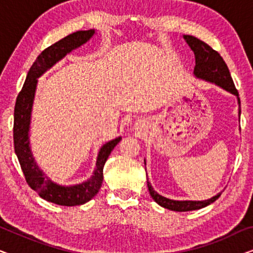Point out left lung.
I'll use <instances>...</instances> for the list:
<instances>
[{
  "mask_svg": "<svg viewBox=\"0 0 253 253\" xmlns=\"http://www.w3.org/2000/svg\"><path fill=\"white\" fill-rule=\"evenodd\" d=\"M184 39L190 48L195 53L196 58V65H195V75L197 77L205 79L211 83L221 86V87L226 89V91L233 93L237 96L238 105H240V115H241V100L238 98V91L235 87V84L231 78L229 69H228L226 62L221 57V55L214 50L212 47L209 46L206 42H204L198 38L193 36H184ZM147 186L148 191H150L152 198L157 202L159 205L165 207V209L177 211V212H188V211H195L200 210L210 204L215 202V200L221 196L219 195L214 196L213 198L203 200V202H190V200H183V202H178V200H170L168 198H165L160 195H158L152 188L151 183L148 182L147 178Z\"/></svg>",
  "mask_w": 253,
  "mask_h": 253,
  "instance_id": "left-lung-1",
  "label": "left lung"
}]
</instances>
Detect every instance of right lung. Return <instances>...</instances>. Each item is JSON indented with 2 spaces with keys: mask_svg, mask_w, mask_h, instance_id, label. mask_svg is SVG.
<instances>
[{
  "mask_svg": "<svg viewBox=\"0 0 253 253\" xmlns=\"http://www.w3.org/2000/svg\"><path fill=\"white\" fill-rule=\"evenodd\" d=\"M94 34V30L77 31V32L69 34L57 42L47 47L42 50L37 60L34 61L32 67L30 68L29 74L26 76V81L24 83L22 91L17 96L15 105V119H13V144L15 152L18 158L20 167L25 176L27 184L38 192L41 198L48 202L57 204L62 206H76L83 205L91 200L98 193L100 186L103 181V166H105L109 154L113 148L120 143L121 137L110 140L101 147L99 152L96 168L94 174L87 182L75 186H61L55 184L49 178L44 177L42 171L38 168L33 160L30 150L29 141V127L31 110L36 92L38 77H40L47 69L60 61L72 49L82 46Z\"/></svg>",
  "mask_w": 253,
  "mask_h": 253,
  "instance_id": "right-lung-1",
  "label": "right lung"
}]
</instances>
